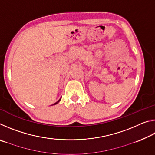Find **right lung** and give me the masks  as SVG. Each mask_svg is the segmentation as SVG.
<instances>
[{"mask_svg": "<svg viewBox=\"0 0 155 155\" xmlns=\"http://www.w3.org/2000/svg\"><path fill=\"white\" fill-rule=\"evenodd\" d=\"M60 101H61V98H60V99L59 100V101L57 102V103H54V104H52V105H54V104H57V103H59V102Z\"/></svg>", "mask_w": 155, "mask_h": 155, "instance_id": "1", "label": "right lung"}]
</instances>
